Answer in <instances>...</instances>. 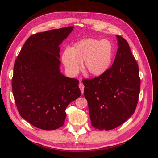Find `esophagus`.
<instances>
[{
    "mask_svg": "<svg viewBox=\"0 0 158 158\" xmlns=\"http://www.w3.org/2000/svg\"><path fill=\"white\" fill-rule=\"evenodd\" d=\"M79 88H80V89L81 90V92H82V93L83 94L84 89V85L83 83H82V82H80L79 83Z\"/></svg>",
    "mask_w": 158,
    "mask_h": 158,
    "instance_id": "esophagus-1",
    "label": "esophagus"
}]
</instances>
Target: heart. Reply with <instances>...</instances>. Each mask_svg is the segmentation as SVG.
<instances>
[{
	"mask_svg": "<svg viewBox=\"0 0 158 158\" xmlns=\"http://www.w3.org/2000/svg\"><path fill=\"white\" fill-rule=\"evenodd\" d=\"M113 49L107 40H81L76 42L70 49H66L62 60L71 74H77L84 60V70L88 74L98 76L107 70L111 63Z\"/></svg>",
	"mask_w": 158,
	"mask_h": 158,
	"instance_id": "obj_1",
	"label": "heart"
}]
</instances>
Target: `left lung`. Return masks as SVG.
Segmentation results:
<instances>
[{
    "mask_svg": "<svg viewBox=\"0 0 158 158\" xmlns=\"http://www.w3.org/2000/svg\"><path fill=\"white\" fill-rule=\"evenodd\" d=\"M118 48L114 63L103 74L84 80L92 125L109 131L125 123L135 113L140 90L139 69L128 42L116 35Z\"/></svg>",
    "mask_w": 158,
    "mask_h": 158,
    "instance_id": "1",
    "label": "left lung"
}]
</instances>
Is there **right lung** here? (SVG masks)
<instances>
[{"label": "right lung", "instance_id": "right-lung-1", "mask_svg": "<svg viewBox=\"0 0 158 158\" xmlns=\"http://www.w3.org/2000/svg\"><path fill=\"white\" fill-rule=\"evenodd\" d=\"M73 28L32 35L14 63V101L20 116L36 128L50 131L63 126L66 107L82 94L78 80L66 77L59 70V45Z\"/></svg>", "mask_w": 158, "mask_h": 158}]
</instances>
